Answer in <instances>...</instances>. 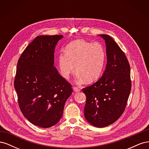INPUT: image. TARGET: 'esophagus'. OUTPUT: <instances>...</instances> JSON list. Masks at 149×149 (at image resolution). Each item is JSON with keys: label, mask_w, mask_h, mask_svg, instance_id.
<instances>
[{"label": "esophagus", "mask_w": 149, "mask_h": 149, "mask_svg": "<svg viewBox=\"0 0 149 149\" xmlns=\"http://www.w3.org/2000/svg\"><path fill=\"white\" fill-rule=\"evenodd\" d=\"M73 91L74 92H79L80 91V89L78 88H77V87H74L73 88Z\"/></svg>", "instance_id": "34e87169"}]
</instances>
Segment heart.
<instances>
[{
  "instance_id": "b5f03b06",
  "label": "heart",
  "mask_w": 149,
  "mask_h": 149,
  "mask_svg": "<svg viewBox=\"0 0 149 149\" xmlns=\"http://www.w3.org/2000/svg\"><path fill=\"white\" fill-rule=\"evenodd\" d=\"M106 58V49L101 43L78 40L66 47L65 53L59 54L58 68L65 79L69 78L76 69L78 83H82L85 79L87 82H93L101 75Z\"/></svg>"
}]
</instances>
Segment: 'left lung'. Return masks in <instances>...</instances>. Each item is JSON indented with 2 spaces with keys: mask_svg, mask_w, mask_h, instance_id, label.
Masks as SVG:
<instances>
[{
  "mask_svg": "<svg viewBox=\"0 0 149 149\" xmlns=\"http://www.w3.org/2000/svg\"><path fill=\"white\" fill-rule=\"evenodd\" d=\"M99 36L106 43V69L95 83L82 90L86 96L85 119L101 128L114 123L123 114L131 90V81L130 65L124 53L110 36Z\"/></svg>",
  "mask_w": 149,
  "mask_h": 149,
  "instance_id": "1",
  "label": "left lung"
}]
</instances>
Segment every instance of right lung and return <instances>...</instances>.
<instances>
[{"instance_id":"1","label":"right lung","mask_w":149,"mask_h":149,"mask_svg":"<svg viewBox=\"0 0 149 149\" xmlns=\"http://www.w3.org/2000/svg\"><path fill=\"white\" fill-rule=\"evenodd\" d=\"M63 35H40L25 48L17 66L14 88L20 109L31 124L48 128L62 118L71 85L54 66V53Z\"/></svg>"}]
</instances>
